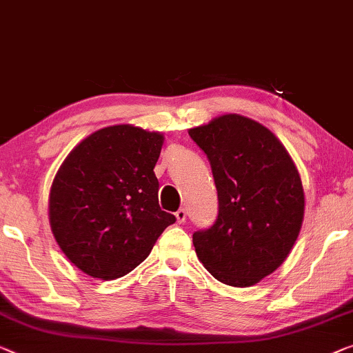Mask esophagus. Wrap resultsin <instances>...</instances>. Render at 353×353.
Masks as SVG:
<instances>
[{
  "instance_id": "esophagus-1",
  "label": "esophagus",
  "mask_w": 353,
  "mask_h": 353,
  "mask_svg": "<svg viewBox=\"0 0 353 353\" xmlns=\"http://www.w3.org/2000/svg\"><path fill=\"white\" fill-rule=\"evenodd\" d=\"M175 216H176V221L180 224L185 223L186 221V210H185V208H180V210L175 213Z\"/></svg>"
}]
</instances>
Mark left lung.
I'll return each mask as SVG.
<instances>
[{"label":"left lung","instance_id":"obj_1","mask_svg":"<svg viewBox=\"0 0 353 353\" xmlns=\"http://www.w3.org/2000/svg\"><path fill=\"white\" fill-rule=\"evenodd\" d=\"M205 152L218 191V218L192 234L199 261L221 283L252 287L280 268L299 236L304 189L280 140L240 114L189 129Z\"/></svg>","mask_w":353,"mask_h":353}]
</instances>
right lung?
I'll use <instances>...</instances> for the list:
<instances>
[{"label":"right lung","instance_id":"obj_1","mask_svg":"<svg viewBox=\"0 0 353 353\" xmlns=\"http://www.w3.org/2000/svg\"><path fill=\"white\" fill-rule=\"evenodd\" d=\"M164 135L130 124L94 132L66 156L49 194L50 229L90 277L119 279L176 221L159 207L154 175Z\"/></svg>","mask_w":353,"mask_h":353}]
</instances>
